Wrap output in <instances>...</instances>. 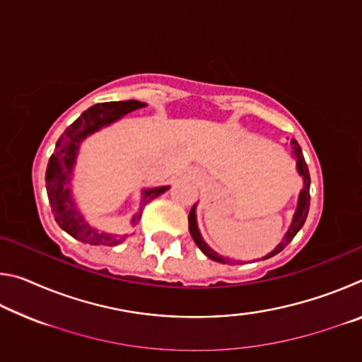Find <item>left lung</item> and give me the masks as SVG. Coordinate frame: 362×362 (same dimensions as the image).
Instances as JSON below:
<instances>
[{"instance_id": "8db88e82", "label": "left lung", "mask_w": 362, "mask_h": 362, "mask_svg": "<svg viewBox=\"0 0 362 362\" xmlns=\"http://www.w3.org/2000/svg\"><path fill=\"white\" fill-rule=\"evenodd\" d=\"M291 144L293 146V156H296V159H297V173L302 175V179H303V188H302V192H300V194H298L297 209H296V214H293L292 223L289 226V230H287V233L284 235L283 241H281L278 246L272 250V252L267 254L265 257H262V260H267V259H269V257L279 254L281 250H283L287 246V244H289L293 240V236H296L297 233H298V230L303 226L305 220H306V216H308V211H310V182L311 180H310L308 166H306L302 148H300L298 144L296 142V140H292ZM188 230H189V235H192V238H193V241L196 243V246H198L201 250H203V254H206L207 257H209V259H212L214 262H218V263H228V262H231L230 259H226V257H222V255H218L217 252H214V250L204 243L203 238H201V233L198 230V223H196V204L192 207V211H189Z\"/></svg>"}]
</instances>
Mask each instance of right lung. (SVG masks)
<instances>
[{"instance_id":"add662e5","label":"right lung","mask_w":362,"mask_h":362,"mask_svg":"<svg viewBox=\"0 0 362 362\" xmlns=\"http://www.w3.org/2000/svg\"><path fill=\"white\" fill-rule=\"evenodd\" d=\"M146 107V103L139 100H121L95 103L79 116V118L66 127L56 144L51 159L46 169V189L49 204L54 214V218L60 228L69 233L70 236L81 243L93 244V246H116L127 238V235H113V233L99 231L86 222L81 212L76 209V203L71 196L70 183L73 175V166L76 163L78 150L83 140L100 131L102 127L110 126L112 122L121 119L122 116L134 112L137 108ZM169 187L145 188L140 198L139 211L134 214L131 225L136 226L142 216V207L158 198L159 194L168 192Z\"/></svg>"}]
</instances>
